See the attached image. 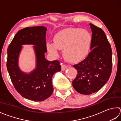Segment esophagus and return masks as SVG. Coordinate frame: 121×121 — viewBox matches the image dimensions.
I'll use <instances>...</instances> for the list:
<instances>
[{
    "label": "esophagus",
    "instance_id": "obj_1",
    "mask_svg": "<svg viewBox=\"0 0 121 121\" xmlns=\"http://www.w3.org/2000/svg\"><path fill=\"white\" fill-rule=\"evenodd\" d=\"M67 67H68V66L67 65H65V64H61V70H62L63 71L65 70L67 68Z\"/></svg>",
    "mask_w": 121,
    "mask_h": 121
}]
</instances>
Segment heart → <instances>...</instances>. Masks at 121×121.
I'll return each instance as SVG.
<instances>
[{"mask_svg": "<svg viewBox=\"0 0 121 121\" xmlns=\"http://www.w3.org/2000/svg\"><path fill=\"white\" fill-rule=\"evenodd\" d=\"M92 37L85 29L68 28L59 32L54 38V43L47 44V50L56 55L58 49L63 50L65 58L71 63L82 60L89 54Z\"/></svg>", "mask_w": 121, "mask_h": 121, "instance_id": "1", "label": "heart"}]
</instances>
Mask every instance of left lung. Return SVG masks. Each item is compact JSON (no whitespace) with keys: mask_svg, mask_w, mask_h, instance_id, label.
I'll use <instances>...</instances> for the list:
<instances>
[{"mask_svg":"<svg viewBox=\"0 0 121 121\" xmlns=\"http://www.w3.org/2000/svg\"><path fill=\"white\" fill-rule=\"evenodd\" d=\"M92 31L91 52L84 60L73 65L78 73L73 80V88L82 95H90L101 89L110 77L112 52L102 30L89 23Z\"/></svg>","mask_w":121,"mask_h":121,"instance_id":"obj_1","label":"left lung"}]
</instances>
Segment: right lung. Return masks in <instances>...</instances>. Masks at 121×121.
<instances>
[{"label":"right lung","instance_id":"1","mask_svg":"<svg viewBox=\"0 0 121 121\" xmlns=\"http://www.w3.org/2000/svg\"><path fill=\"white\" fill-rule=\"evenodd\" d=\"M43 26L28 27L19 31L7 50V68L14 87L23 97L34 101H42L53 92L52 79L56 72L61 70L60 61L46 60L47 52L46 31ZM31 44L36 56V67L31 72L25 73L18 65L22 45Z\"/></svg>","mask_w":121,"mask_h":121}]
</instances>
